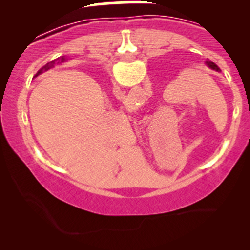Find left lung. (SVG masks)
Segmentation results:
<instances>
[{"label": "left lung", "instance_id": "8db88e82", "mask_svg": "<svg viewBox=\"0 0 250 250\" xmlns=\"http://www.w3.org/2000/svg\"><path fill=\"white\" fill-rule=\"evenodd\" d=\"M207 64L209 65V67L211 68V69H214V70H216V71H221L220 70V68L217 67L216 64H215V63H213V62H210V61H207Z\"/></svg>", "mask_w": 250, "mask_h": 250}]
</instances>
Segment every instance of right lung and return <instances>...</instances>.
I'll return each mask as SVG.
<instances>
[{"mask_svg":"<svg viewBox=\"0 0 250 250\" xmlns=\"http://www.w3.org/2000/svg\"><path fill=\"white\" fill-rule=\"evenodd\" d=\"M56 61H61V62H63V61H64V57H61V59H57V60H54V61H50L49 63H47V64H45L44 65V67H43L42 68V69H40L39 70V73H37L36 74V76L37 75H40V74H42L43 73V71H47L48 69H50V68H53L54 67V65H55L56 64ZM59 62H57V63H59Z\"/></svg>","mask_w":250,"mask_h":250,"instance_id":"right-lung-1","label":"right lung"}]
</instances>
